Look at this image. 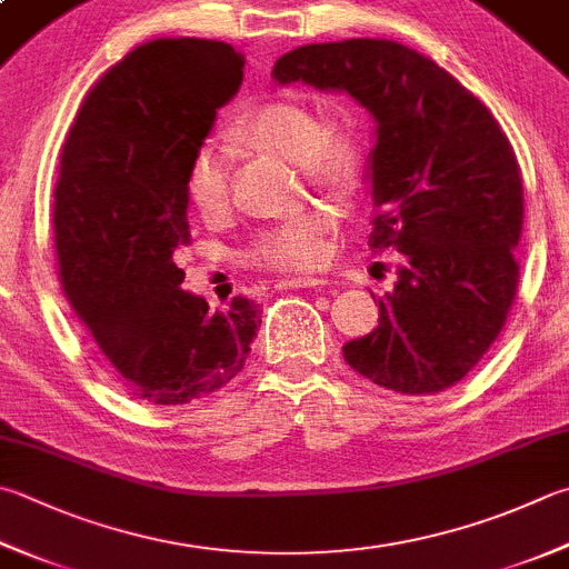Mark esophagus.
<instances>
[{"label":"esophagus","mask_w":569,"mask_h":569,"mask_svg":"<svg viewBox=\"0 0 569 569\" xmlns=\"http://www.w3.org/2000/svg\"><path fill=\"white\" fill-rule=\"evenodd\" d=\"M325 284V280L319 277H287V280H280L274 287L277 289H317Z\"/></svg>","instance_id":"obj_1"}]
</instances>
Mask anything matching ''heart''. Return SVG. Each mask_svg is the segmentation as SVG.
Returning a JSON list of instances; mask_svg holds the SVG:
<instances>
[{
    "label": "heart",
    "mask_w": 569,
    "mask_h": 569,
    "mask_svg": "<svg viewBox=\"0 0 569 569\" xmlns=\"http://www.w3.org/2000/svg\"><path fill=\"white\" fill-rule=\"evenodd\" d=\"M232 136L260 151L295 160L309 186L331 198H347L359 186L361 148L349 123H325L307 103L272 99L252 106L232 123ZM186 196L202 220L216 222L230 210V160L218 146L206 143L192 153L186 170ZM329 212L305 210L262 232L248 252L254 267L307 272L325 260Z\"/></svg>",
    "instance_id": "obj_1"
}]
</instances>
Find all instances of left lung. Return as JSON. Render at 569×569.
Listing matches in <instances>:
<instances>
[{"instance_id": "obj_1", "label": "left lung", "mask_w": 569, "mask_h": 569, "mask_svg": "<svg viewBox=\"0 0 569 569\" xmlns=\"http://www.w3.org/2000/svg\"><path fill=\"white\" fill-rule=\"evenodd\" d=\"M272 77L347 91L377 118L369 248L396 250L399 282L379 299V327L341 347L345 361L396 393L451 389L518 292L525 208L508 136L451 73L389 39L299 47Z\"/></svg>"}]
</instances>
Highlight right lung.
<instances>
[{
	"mask_svg": "<svg viewBox=\"0 0 569 569\" xmlns=\"http://www.w3.org/2000/svg\"><path fill=\"white\" fill-rule=\"evenodd\" d=\"M244 57L224 41L153 39L103 73L69 128L53 188L59 282L73 315L156 406L206 399L244 367L260 307L180 289L190 244L186 170L238 93Z\"/></svg>",
	"mask_w": 569,
	"mask_h": 569,
	"instance_id": "1",
	"label": "right lung"
}]
</instances>
